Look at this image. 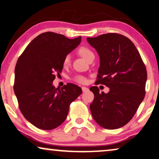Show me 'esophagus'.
Here are the masks:
<instances>
[{
    "mask_svg": "<svg viewBox=\"0 0 159 159\" xmlns=\"http://www.w3.org/2000/svg\"><path fill=\"white\" fill-rule=\"evenodd\" d=\"M82 92H87L88 90V88H86V87H82Z\"/></svg>",
    "mask_w": 159,
    "mask_h": 159,
    "instance_id": "obj_1",
    "label": "esophagus"
}]
</instances>
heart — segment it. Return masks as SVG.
<instances>
[{
  "label": "heart",
  "mask_w": 159,
  "mask_h": 159,
  "mask_svg": "<svg viewBox=\"0 0 159 159\" xmlns=\"http://www.w3.org/2000/svg\"><path fill=\"white\" fill-rule=\"evenodd\" d=\"M77 51H78V53H79L82 57H83L84 59L88 61L91 58L93 57V56H95L94 53L92 51V50H91L90 48L87 46L80 47ZM69 64H70V56H69V55H66L64 57V60H63V66L64 67H66L69 66ZM74 80L80 84L85 83L87 81L86 78L81 75L76 76V77L74 78Z\"/></svg>",
  "instance_id": "heart-1"
}]
</instances>
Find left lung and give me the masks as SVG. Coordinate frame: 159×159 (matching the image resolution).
<instances>
[{
	"instance_id": "8db88e82",
	"label": "left lung",
	"mask_w": 159,
	"mask_h": 159,
	"mask_svg": "<svg viewBox=\"0 0 159 159\" xmlns=\"http://www.w3.org/2000/svg\"><path fill=\"white\" fill-rule=\"evenodd\" d=\"M87 40L101 60L95 84L109 88L106 94L97 86L90 88L94 94L91 114L102 127L118 129L131 120L144 99L145 65L134 43L122 34L107 33Z\"/></svg>"
}]
</instances>
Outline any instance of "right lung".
<instances>
[{
    "mask_svg": "<svg viewBox=\"0 0 159 159\" xmlns=\"http://www.w3.org/2000/svg\"><path fill=\"white\" fill-rule=\"evenodd\" d=\"M81 41L47 32L37 36L19 56L15 67L14 90L25 118L40 129L58 127L68 115L69 106L82 93L76 84L61 89L53 85L63 69L65 56Z\"/></svg>",
    "mask_w": 159,
    "mask_h": 159,
    "instance_id": "right-lung-1",
    "label": "right lung"
}]
</instances>
